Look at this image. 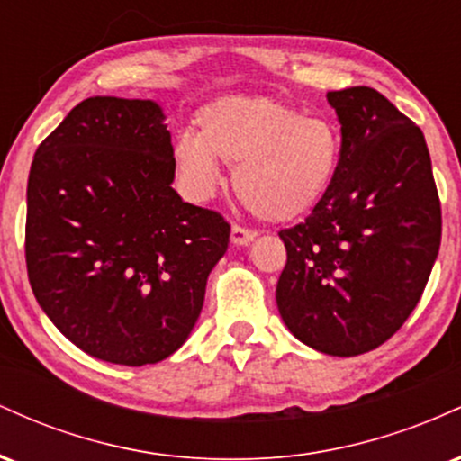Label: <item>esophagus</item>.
<instances>
[{
	"label": "esophagus",
	"instance_id": "34e87169",
	"mask_svg": "<svg viewBox=\"0 0 461 461\" xmlns=\"http://www.w3.org/2000/svg\"><path fill=\"white\" fill-rule=\"evenodd\" d=\"M256 236V231L249 230V227L231 225V242H234V245H249Z\"/></svg>",
	"mask_w": 461,
	"mask_h": 461
}]
</instances>
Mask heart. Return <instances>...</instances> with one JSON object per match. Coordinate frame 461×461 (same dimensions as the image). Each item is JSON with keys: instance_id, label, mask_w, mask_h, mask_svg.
I'll return each mask as SVG.
<instances>
[{"instance_id": "1", "label": "heart", "mask_w": 461, "mask_h": 461, "mask_svg": "<svg viewBox=\"0 0 461 461\" xmlns=\"http://www.w3.org/2000/svg\"><path fill=\"white\" fill-rule=\"evenodd\" d=\"M342 136L325 116L260 95H230L197 113V134L173 147L179 179L205 199L234 167L236 197L264 221H293L321 203L336 179Z\"/></svg>"}]
</instances>
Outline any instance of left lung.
Returning <instances> with one entry per match:
<instances>
[{"label": "left lung", "mask_w": 461, "mask_h": 461, "mask_svg": "<svg viewBox=\"0 0 461 461\" xmlns=\"http://www.w3.org/2000/svg\"><path fill=\"white\" fill-rule=\"evenodd\" d=\"M342 131L336 179L303 223L279 231L277 308L303 345L351 357L384 345L422 297L442 210L422 131L382 93H327Z\"/></svg>", "instance_id": "1"}]
</instances>
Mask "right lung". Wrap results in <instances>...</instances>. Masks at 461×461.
Instances as JSON below:
<instances>
[{
  "instance_id": "obj_1",
  "label": "right lung",
  "mask_w": 461,
  "mask_h": 461,
  "mask_svg": "<svg viewBox=\"0 0 461 461\" xmlns=\"http://www.w3.org/2000/svg\"><path fill=\"white\" fill-rule=\"evenodd\" d=\"M173 177L171 131L149 99H84L34 153L25 219L32 293L88 356L156 364L199 319L230 223L182 201Z\"/></svg>"
}]
</instances>
